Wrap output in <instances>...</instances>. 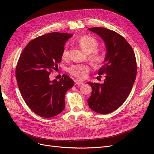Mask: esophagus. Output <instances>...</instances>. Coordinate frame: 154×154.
<instances>
[{
	"label": "esophagus",
	"mask_w": 154,
	"mask_h": 154,
	"mask_svg": "<svg viewBox=\"0 0 154 154\" xmlns=\"http://www.w3.org/2000/svg\"><path fill=\"white\" fill-rule=\"evenodd\" d=\"M74 82H75V85H82L84 84L83 82L80 81V80H75Z\"/></svg>",
	"instance_id": "obj_1"
}]
</instances>
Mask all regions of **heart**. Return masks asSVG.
Masks as SVG:
<instances>
[{
  "instance_id": "b5f03b06",
  "label": "heart",
  "mask_w": 154,
  "mask_h": 154,
  "mask_svg": "<svg viewBox=\"0 0 154 154\" xmlns=\"http://www.w3.org/2000/svg\"><path fill=\"white\" fill-rule=\"evenodd\" d=\"M77 43L85 53H92L89 59L95 65H100L106 59V52L96 51L99 46V42L94 37L91 35H84L78 40ZM68 56V47L66 46L63 48L62 52V57L66 59ZM67 70L73 76L79 79H84L86 77L87 73L89 72L90 67L87 64L77 63L72 65L68 68Z\"/></svg>"
}]
</instances>
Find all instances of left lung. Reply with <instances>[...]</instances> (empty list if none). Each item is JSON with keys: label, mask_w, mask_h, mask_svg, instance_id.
I'll use <instances>...</instances> for the list:
<instances>
[{"label": "left lung", "mask_w": 154, "mask_h": 154, "mask_svg": "<svg viewBox=\"0 0 154 154\" xmlns=\"http://www.w3.org/2000/svg\"><path fill=\"white\" fill-rule=\"evenodd\" d=\"M88 29L104 41L106 57L98 71L99 77L104 75L106 79L102 84L88 82L92 91L87 102L95 112L107 114L122 106L132 90L137 75L135 55L130 44L117 32L103 27Z\"/></svg>", "instance_id": "obj_1"}]
</instances>
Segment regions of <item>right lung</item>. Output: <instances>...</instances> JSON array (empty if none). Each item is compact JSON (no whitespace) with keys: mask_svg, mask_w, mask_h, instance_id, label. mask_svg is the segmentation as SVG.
<instances>
[{"mask_svg":"<svg viewBox=\"0 0 154 154\" xmlns=\"http://www.w3.org/2000/svg\"><path fill=\"white\" fill-rule=\"evenodd\" d=\"M70 34L52 32L39 36L26 45L15 70L18 87L28 107L40 117L51 118L65 108V95L74 81L64 74L59 82L49 75L61 62Z\"/></svg>","mask_w":154,"mask_h":154,"instance_id":"right-lung-1","label":"right lung"}]
</instances>
